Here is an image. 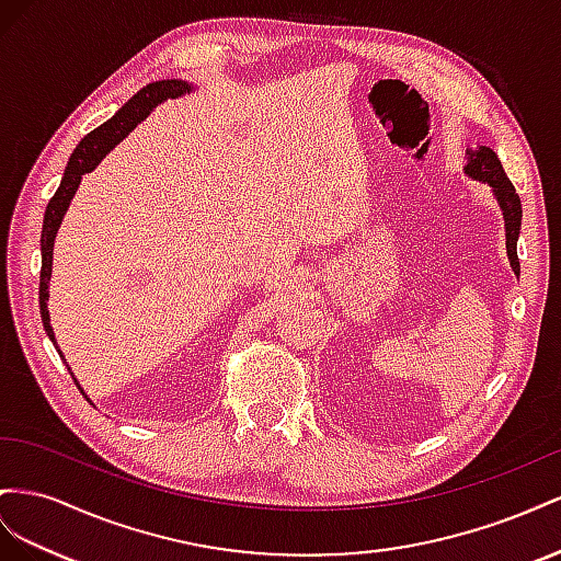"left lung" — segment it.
<instances>
[{"label":"left lung","instance_id":"8db88e82","mask_svg":"<svg viewBox=\"0 0 561 561\" xmlns=\"http://www.w3.org/2000/svg\"><path fill=\"white\" fill-rule=\"evenodd\" d=\"M466 159L468 164L462 167L466 175H470L472 181H479L491 187L495 202H499L503 220H505V249H507V261L515 275L519 277V259H517V239L522 230V202L519 195L515 192V185L510 183V179L503 171V164L499 154H495L486 146H477V148H466Z\"/></svg>","mask_w":561,"mask_h":561}]
</instances>
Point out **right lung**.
<instances>
[{"label": "right lung", "instance_id": "add662e5", "mask_svg": "<svg viewBox=\"0 0 561 561\" xmlns=\"http://www.w3.org/2000/svg\"><path fill=\"white\" fill-rule=\"evenodd\" d=\"M197 87L185 82V79H162V82H152L148 87H142L136 95H131L129 103H124L115 117H110L105 124H101L99 129H93L91 134H87L79 146L75 148V152L70 154V162L66 167V173H62V181L56 190V195L51 197V202L46 204L44 211V226H42V275H39V312H42V322H44V331L49 335L51 343L58 350L56 343V333L51 327V317H49V308H46V300H49V282H51V265H54V242L56 234L60 230V222L66 218L70 202L75 197V192L82 183V175L91 173L95 167L103 162V157L119 146V142L129 136L136 126L146 119L150 112L162 105L169 99H181L185 93H192ZM58 355L62 357V352L58 350ZM68 364V362H66ZM68 371L72 374V369L68 366ZM75 378V376H72ZM75 386L82 390L79 380L75 378ZM82 394L87 397V392L82 390ZM89 399V397H87ZM91 402V399H89Z\"/></svg>", "mask_w": 561, "mask_h": 561}]
</instances>
